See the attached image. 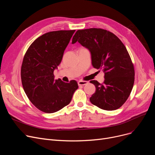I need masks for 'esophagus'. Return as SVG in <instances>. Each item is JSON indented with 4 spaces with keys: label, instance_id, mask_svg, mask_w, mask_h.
I'll use <instances>...</instances> for the list:
<instances>
[{
    "label": "esophagus",
    "instance_id": "obj_1",
    "mask_svg": "<svg viewBox=\"0 0 155 155\" xmlns=\"http://www.w3.org/2000/svg\"><path fill=\"white\" fill-rule=\"evenodd\" d=\"M88 84V82L87 81H82V80H80L78 82V85H87Z\"/></svg>",
    "mask_w": 155,
    "mask_h": 155
}]
</instances>
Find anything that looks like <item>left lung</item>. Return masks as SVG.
Listing matches in <instances>:
<instances>
[{"instance_id": "obj_1", "label": "left lung", "mask_w": 155, "mask_h": 155, "mask_svg": "<svg viewBox=\"0 0 155 155\" xmlns=\"http://www.w3.org/2000/svg\"><path fill=\"white\" fill-rule=\"evenodd\" d=\"M78 42L91 52L92 66L104 72L103 84L91 80L96 88L91 102L102 109L114 110L128 99L134 82V69L127 49L121 41L107 30H78L72 44Z\"/></svg>"}]
</instances>
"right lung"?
Returning <instances> with one entry per match:
<instances>
[{
	"label": "right lung",
	"instance_id": "1",
	"mask_svg": "<svg viewBox=\"0 0 155 155\" xmlns=\"http://www.w3.org/2000/svg\"><path fill=\"white\" fill-rule=\"evenodd\" d=\"M75 31L47 32L31 45L24 56L21 70L24 91L32 104L44 112L53 113L68 105L78 87L75 80L65 83L54 80L53 74Z\"/></svg>",
	"mask_w": 155,
	"mask_h": 155
}]
</instances>
